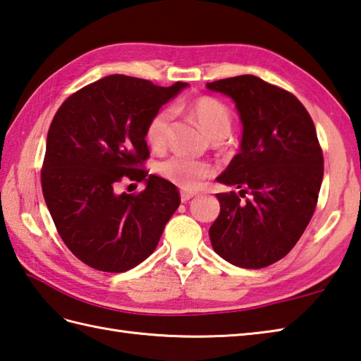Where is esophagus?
<instances>
[{"mask_svg":"<svg viewBox=\"0 0 361 361\" xmlns=\"http://www.w3.org/2000/svg\"><path fill=\"white\" fill-rule=\"evenodd\" d=\"M193 196H195V193H191V191H180V201L182 202L190 201Z\"/></svg>","mask_w":361,"mask_h":361,"instance_id":"34e87169","label":"esophagus"}]
</instances>
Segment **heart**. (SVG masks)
<instances>
[{
  "label": "heart",
  "mask_w": 361,
  "mask_h": 361,
  "mask_svg": "<svg viewBox=\"0 0 361 361\" xmlns=\"http://www.w3.org/2000/svg\"><path fill=\"white\" fill-rule=\"evenodd\" d=\"M188 114L193 116L196 123L204 129L212 140L226 137L232 128V114L224 102L210 97H201L190 102ZM173 114L170 109H161L151 116L146 126V142L152 148H161L165 146L168 135H170ZM159 171L164 178L176 185L185 190H196L201 183L213 173L212 166L204 161L174 156L161 161L159 165Z\"/></svg>",
  "instance_id": "obj_1"
}]
</instances>
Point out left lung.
<instances>
[{"label":"left lung","mask_w":361,"mask_h":361,"mask_svg":"<svg viewBox=\"0 0 361 361\" xmlns=\"http://www.w3.org/2000/svg\"><path fill=\"white\" fill-rule=\"evenodd\" d=\"M229 97L243 124L240 152L216 180L212 247L240 268L259 269L288 254L310 223L324 174L314 124L300 101L252 75L205 85ZM248 195L243 202L240 197Z\"/></svg>","instance_id":"8db88e82"}]
</instances>
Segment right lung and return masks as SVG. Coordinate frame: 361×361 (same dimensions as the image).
I'll return each mask as SVG.
<instances>
[{"mask_svg": "<svg viewBox=\"0 0 361 361\" xmlns=\"http://www.w3.org/2000/svg\"><path fill=\"white\" fill-rule=\"evenodd\" d=\"M187 87L112 75L73 93L54 115L43 197L63 243L88 267L124 273L157 247L180 200L174 183L140 170L149 157L145 132L151 116ZM123 178L143 180L145 190L116 194Z\"/></svg>", "mask_w": 361, "mask_h": 361, "instance_id": "obj_1", "label": "right lung"}]
</instances>
